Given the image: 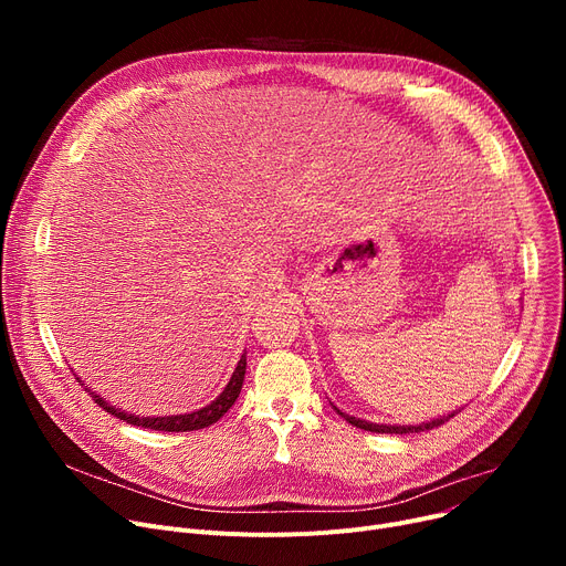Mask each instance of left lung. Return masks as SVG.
I'll return each instance as SVG.
<instances>
[{
  "label": "left lung",
  "instance_id": "1",
  "mask_svg": "<svg viewBox=\"0 0 566 566\" xmlns=\"http://www.w3.org/2000/svg\"><path fill=\"white\" fill-rule=\"evenodd\" d=\"M335 410L342 415V418L348 422V424H353V427H358V429H365V431H371V433H420V431H429V429H436V427H440V424H444L448 422L450 418H454V415L459 412V410H454V412H450V415H440V418H436V420H431V422H422V424H376V422H367V420H360V418H353V415H346V412H342L337 406H335Z\"/></svg>",
  "mask_w": 566,
  "mask_h": 566
}]
</instances>
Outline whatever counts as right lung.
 <instances>
[{
    "label": "right lung",
    "instance_id": "1",
    "mask_svg": "<svg viewBox=\"0 0 566 566\" xmlns=\"http://www.w3.org/2000/svg\"><path fill=\"white\" fill-rule=\"evenodd\" d=\"M245 367H248V363H245V353H243L241 360H238V365H235V369H233V374H231V378H229V382H227V388L220 392V397H218L216 401H211V403L199 408V410H192V412L165 415V418H142V415H133V412H126V410L116 408V406H109L101 395L88 390L82 380H80V382L84 385V390H86L88 395H92V399H94L103 410H107L109 415H114V418L124 420V422H128V424H133V427H144V429H154V431H174V433H178V431H197V429L216 424V422L222 418V415L233 406V401L238 399V395H241L243 380H245Z\"/></svg>",
    "mask_w": 566,
    "mask_h": 566
}]
</instances>
